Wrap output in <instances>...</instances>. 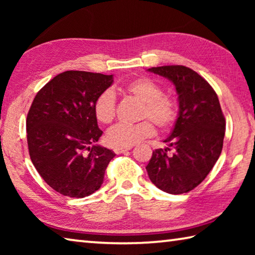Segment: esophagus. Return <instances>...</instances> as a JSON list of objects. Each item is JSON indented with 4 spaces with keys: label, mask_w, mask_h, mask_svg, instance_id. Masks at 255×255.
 <instances>
[{
    "label": "esophagus",
    "mask_w": 255,
    "mask_h": 255,
    "mask_svg": "<svg viewBox=\"0 0 255 255\" xmlns=\"http://www.w3.org/2000/svg\"><path fill=\"white\" fill-rule=\"evenodd\" d=\"M131 149V146L130 147H124V148H115V153L116 154H122V153H125L127 152V150H130Z\"/></svg>",
    "instance_id": "esophagus-1"
}]
</instances>
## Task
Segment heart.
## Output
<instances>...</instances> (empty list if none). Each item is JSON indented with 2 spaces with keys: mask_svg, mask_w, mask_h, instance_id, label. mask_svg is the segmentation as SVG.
<instances>
[{
  "mask_svg": "<svg viewBox=\"0 0 255 255\" xmlns=\"http://www.w3.org/2000/svg\"><path fill=\"white\" fill-rule=\"evenodd\" d=\"M125 91L129 96L143 102L139 117L149 118L159 128H167L173 125L178 117V107L171 98L164 96L163 89L156 82L140 77L125 86ZM96 119L100 124L109 125L116 117V97L110 90L102 92L93 105ZM155 133L154 125L149 120L135 125L119 124L112 127L107 133V143L115 148L130 147L145 138Z\"/></svg>",
  "mask_w": 255,
  "mask_h": 255,
  "instance_id": "heart-1",
  "label": "heart"
}]
</instances>
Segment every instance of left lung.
Instances as JSON below:
<instances>
[{
	"label": "left lung",
	"mask_w": 255,
	"mask_h": 255,
	"mask_svg": "<svg viewBox=\"0 0 255 255\" xmlns=\"http://www.w3.org/2000/svg\"><path fill=\"white\" fill-rule=\"evenodd\" d=\"M148 72L171 81L178 93L179 112L166 138L167 147L153 152L146 166L149 180L162 191L181 195L199 185L223 149L225 118L214 89L191 68L170 65ZM173 149L172 155L167 150Z\"/></svg>",
	"instance_id": "left-lung-1"
}]
</instances>
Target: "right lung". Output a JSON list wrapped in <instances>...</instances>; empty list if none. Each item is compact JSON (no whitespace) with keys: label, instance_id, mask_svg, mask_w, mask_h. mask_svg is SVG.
<instances>
[{"label":"right lung","instance_id":"right-lung-1","mask_svg":"<svg viewBox=\"0 0 255 255\" xmlns=\"http://www.w3.org/2000/svg\"><path fill=\"white\" fill-rule=\"evenodd\" d=\"M114 75L66 71L50 80L27 116L30 158L45 182L60 195L84 198L100 189L116 154L97 144L102 135L93 111Z\"/></svg>","mask_w":255,"mask_h":255}]
</instances>
